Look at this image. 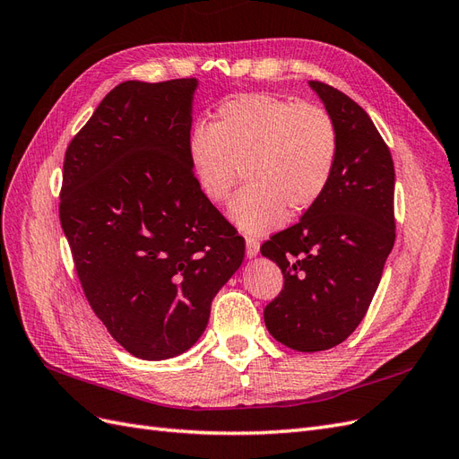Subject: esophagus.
<instances>
[{"mask_svg":"<svg viewBox=\"0 0 459 459\" xmlns=\"http://www.w3.org/2000/svg\"><path fill=\"white\" fill-rule=\"evenodd\" d=\"M260 251V243L255 238H247L245 239V255L247 258H255Z\"/></svg>","mask_w":459,"mask_h":459,"instance_id":"obj_1","label":"esophagus"}]
</instances>
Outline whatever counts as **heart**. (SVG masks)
<instances>
[{
    "instance_id": "1",
    "label": "heart",
    "mask_w": 459,
    "mask_h": 459,
    "mask_svg": "<svg viewBox=\"0 0 459 459\" xmlns=\"http://www.w3.org/2000/svg\"><path fill=\"white\" fill-rule=\"evenodd\" d=\"M187 155L203 197L224 203L247 186L230 216L247 233H266L290 214L310 211L327 191L339 157V134L325 108L272 93H239L221 103L212 124L189 134Z\"/></svg>"
}]
</instances>
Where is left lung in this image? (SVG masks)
Instances as JSON below:
<instances>
[{"mask_svg":"<svg viewBox=\"0 0 459 459\" xmlns=\"http://www.w3.org/2000/svg\"><path fill=\"white\" fill-rule=\"evenodd\" d=\"M310 86L337 126L335 172L317 204L260 247L283 273L264 324L275 341L299 352L327 351L352 335L396 238L391 151L349 95L319 80Z\"/></svg>","mask_w":459,"mask_h":459,"instance_id":"8db88e82","label":"left lung"}]
</instances>
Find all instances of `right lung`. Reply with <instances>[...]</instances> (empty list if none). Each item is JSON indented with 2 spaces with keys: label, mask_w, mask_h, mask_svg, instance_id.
<instances>
[{
  "label": "right lung",
  "mask_w": 459,
  "mask_h": 459,
  "mask_svg": "<svg viewBox=\"0 0 459 459\" xmlns=\"http://www.w3.org/2000/svg\"><path fill=\"white\" fill-rule=\"evenodd\" d=\"M195 78L110 90L68 143L59 218L95 316L142 359L197 342L245 239L189 164Z\"/></svg>",
  "instance_id": "1"
}]
</instances>
